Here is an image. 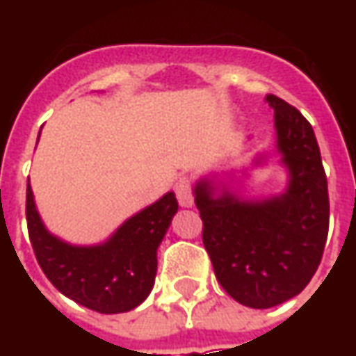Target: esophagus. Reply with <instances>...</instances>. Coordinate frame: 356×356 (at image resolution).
<instances>
[{
    "mask_svg": "<svg viewBox=\"0 0 356 356\" xmlns=\"http://www.w3.org/2000/svg\"><path fill=\"white\" fill-rule=\"evenodd\" d=\"M174 190H176V198L180 202V206L182 208H192L194 196H192V184H190V180L188 178H180L176 182V186H174Z\"/></svg>",
    "mask_w": 356,
    "mask_h": 356,
    "instance_id": "esophagus-1",
    "label": "esophagus"
}]
</instances>
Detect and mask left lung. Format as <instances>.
I'll use <instances>...</instances> for the list:
<instances>
[{
  "mask_svg": "<svg viewBox=\"0 0 356 356\" xmlns=\"http://www.w3.org/2000/svg\"><path fill=\"white\" fill-rule=\"evenodd\" d=\"M266 101L275 115L285 190L269 198H245L232 188L234 180L224 182L218 174L194 186L216 277L227 295L252 309L275 307L301 293L321 264L329 232L327 176L315 132L283 99L267 95ZM264 162L266 156L257 154L253 166Z\"/></svg>",
  "mask_w": 356,
  "mask_h": 356,
  "instance_id": "8db88e82",
  "label": "left lung"
}]
</instances>
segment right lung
<instances>
[{
  "instance_id": "1",
  "label": "right lung",
  "mask_w": 356,
  "mask_h": 356,
  "mask_svg": "<svg viewBox=\"0 0 356 356\" xmlns=\"http://www.w3.org/2000/svg\"><path fill=\"white\" fill-rule=\"evenodd\" d=\"M176 212V194L168 192L124 220L103 243L75 245L45 227L27 180V227L43 273L65 297L104 315L138 307L152 291L158 245Z\"/></svg>"
}]
</instances>
